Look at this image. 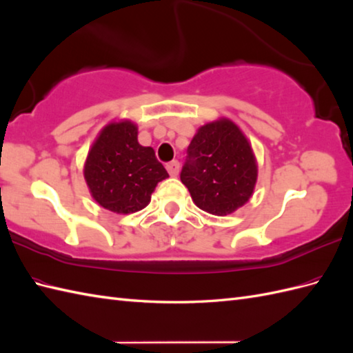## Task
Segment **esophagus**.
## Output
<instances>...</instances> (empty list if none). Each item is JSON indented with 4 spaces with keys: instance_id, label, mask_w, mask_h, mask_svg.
Returning a JSON list of instances; mask_svg holds the SVG:
<instances>
[{
    "instance_id": "34e87169",
    "label": "esophagus",
    "mask_w": 353,
    "mask_h": 353,
    "mask_svg": "<svg viewBox=\"0 0 353 353\" xmlns=\"http://www.w3.org/2000/svg\"><path fill=\"white\" fill-rule=\"evenodd\" d=\"M166 169L170 176H176L179 174V162L178 160H172V162H169L166 165Z\"/></svg>"
}]
</instances>
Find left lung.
<instances>
[{
  "label": "left lung",
  "mask_w": 353,
  "mask_h": 353,
  "mask_svg": "<svg viewBox=\"0 0 353 353\" xmlns=\"http://www.w3.org/2000/svg\"><path fill=\"white\" fill-rule=\"evenodd\" d=\"M258 165L248 138L230 119L201 126L187 148L181 181L196 206L225 216L253 194Z\"/></svg>",
  "instance_id": "obj_1"
}]
</instances>
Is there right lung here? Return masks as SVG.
Returning <instances> with one entry per match:
<instances>
[{
  "instance_id": "right-lung-1",
  "label": "right lung",
  "mask_w": 353,
  "mask_h": 353,
  "mask_svg": "<svg viewBox=\"0 0 353 353\" xmlns=\"http://www.w3.org/2000/svg\"><path fill=\"white\" fill-rule=\"evenodd\" d=\"M137 135L138 128L131 121L104 126L83 168L94 200L123 215L144 209L157 183L169 176L153 148L143 147Z\"/></svg>"
}]
</instances>
